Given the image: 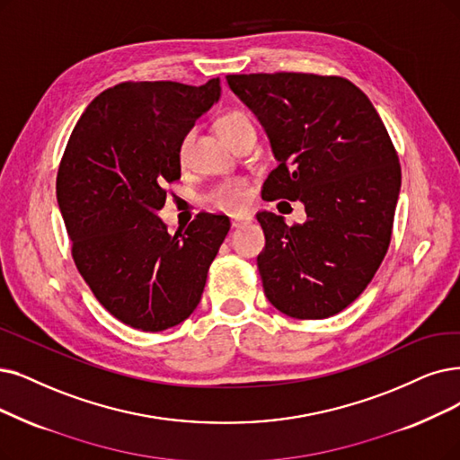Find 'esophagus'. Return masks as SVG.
I'll use <instances>...</instances> for the list:
<instances>
[{"label":"esophagus","mask_w":460,"mask_h":460,"mask_svg":"<svg viewBox=\"0 0 460 460\" xmlns=\"http://www.w3.org/2000/svg\"><path fill=\"white\" fill-rule=\"evenodd\" d=\"M251 217L249 215H237V217H232V228H242L245 225L251 223Z\"/></svg>","instance_id":"34e87169"}]
</instances>
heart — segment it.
<instances>
[{
  "label": "heart",
  "instance_id": "obj_1",
  "mask_svg": "<svg viewBox=\"0 0 460 460\" xmlns=\"http://www.w3.org/2000/svg\"><path fill=\"white\" fill-rule=\"evenodd\" d=\"M245 124H251L247 115H243L240 111H230L217 120V130L230 143L234 134L240 130V128H243ZM190 141H192L190 134L181 141V146H179V160L181 162H185L189 156ZM249 196L251 194H249V189L245 182H226V185H223L215 192L213 199H215V204L223 209H242L247 206Z\"/></svg>",
  "mask_w": 460,
  "mask_h": 460
}]
</instances>
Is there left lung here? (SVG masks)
I'll return each instance as SVG.
<instances>
[{
    "mask_svg": "<svg viewBox=\"0 0 460 460\" xmlns=\"http://www.w3.org/2000/svg\"><path fill=\"white\" fill-rule=\"evenodd\" d=\"M226 81L279 162L262 198L300 199L307 215L288 226L279 215L256 213L266 298L294 319L332 317L368 287L391 243L402 173L387 128L343 77L281 71Z\"/></svg>",
    "mask_w": 460,
    "mask_h": 460,
    "instance_id": "obj_1",
    "label": "left lung"
}]
</instances>
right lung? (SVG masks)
<instances>
[{
    "label": "right lung",
    "instance_id": "obj_1",
    "mask_svg": "<svg viewBox=\"0 0 460 460\" xmlns=\"http://www.w3.org/2000/svg\"><path fill=\"white\" fill-rule=\"evenodd\" d=\"M220 96V81L120 83L92 102L64 151L57 198L73 261L120 323L160 332L185 321L230 230L226 215L199 213L168 234L164 185L181 177L179 146Z\"/></svg>",
    "mask_w": 460,
    "mask_h": 460
}]
</instances>
